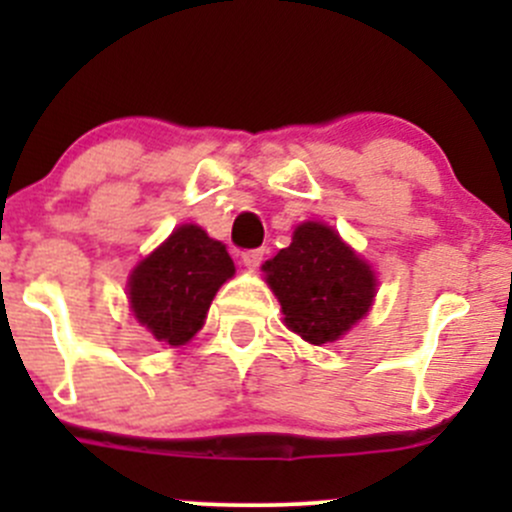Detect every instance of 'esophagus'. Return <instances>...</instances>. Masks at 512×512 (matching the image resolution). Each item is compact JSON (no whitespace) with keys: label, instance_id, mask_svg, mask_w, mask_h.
Wrapping results in <instances>:
<instances>
[{"label":"esophagus","instance_id":"34e87169","mask_svg":"<svg viewBox=\"0 0 512 512\" xmlns=\"http://www.w3.org/2000/svg\"><path fill=\"white\" fill-rule=\"evenodd\" d=\"M262 257H265V250H247V252H242V265H245L247 270H257L262 262Z\"/></svg>","mask_w":512,"mask_h":512}]
</instances>
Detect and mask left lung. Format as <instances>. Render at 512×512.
I'll use <instances>...</instances> for the list:
<instances>
[{
	"instance_id": "1",
	"label": "left lung",
	"mask_w": 512,
	"mask_h": 512,
	"mask_svg": "<svg viewBox=\"0 0 512 512\" xmlns=\"http://www.w3.org/2000/svg\"><path fill=\"white\" fill-rule=\"evenodd\" d=\"M262 272L280 299L287 329L317 347L347 334L376 297L374 270L337 230L314 220L294 227L289 247Z\"/></svg>"
}]
</instances>
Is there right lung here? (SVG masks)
Here are the masks:
<instances>
[{
  "mask_svg": "<svg viewBox=\"0 0 512 512\" xmlns=\"http://www.w3.org/2000/svg\"><path fill=\"white\" fill-rule=\"evenodd\" d=\"M235 275L223 242L198 225H180L133 267L131 312L158 342L183 347L203 329L218 289Z\"/></svg>",
  "mask_w": 512,
  "mask_h": 512,
  "instance_id": "right-lung-1",
  "label": "right lung"
}]
</instances>
